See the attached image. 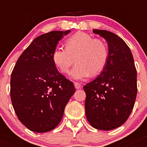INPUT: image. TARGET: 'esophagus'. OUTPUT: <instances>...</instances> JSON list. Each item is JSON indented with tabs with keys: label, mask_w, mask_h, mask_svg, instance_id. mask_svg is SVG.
Returning a JSON list of instances; mask_svg holds the SVG:
<instances>
[{
	"label": "esophagus",
	"mask_w": 147,
	"mask_h": 147,
	"mask_svg": "<svg viewBox=\"0 0 147 147\" xmlns=\"http://www.w3.org/2000/svg\"><path fill=\"white\" fill-rule=\"evenodd\" d=\"M74 85H75V88H76V89H79L82 87V85L78 82H74Z\"/></svg>",
	"instance_id": "obj_1"
}]
</instances>
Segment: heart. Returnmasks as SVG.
<instances>
[{
    "instance_id": "obj_1",
    "label": "heart",
    "mask_w": 147,
    "mask_h": 147,
    "mask_svg": "<svg viewBox=\"0 0 147 147\" xmlns=\"http://www.w3.org/2000/svg\"><path fill=\"white\" fill-rule=\"evenodd\" d=\"M65 49L56 48L52 55L53 63L62 73L67 74L74 63L71 78L82 80L97 75L105 68L107 57V47L102 40L93 39L85 33H77L65 41Z\"/></svg>"
}]
</instances>
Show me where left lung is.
I'll list each match as a JSON object with an SVG mask.
<instances>
[{"label":"left lung","instance_id":"8db88e82","mask_svg":"<svg viewBox=\"0 0 147 147\" xmlns=\"http://www.w3.org/2000/svg\"><path fill=\"white\" fill-rule=\"evenodd\" d=\"M93 33L105 38L108 57L100 75L84 86L88 121L98 130H110L125 123L137 93V69L130 48L118 36L103 30Z\"/></svg>","mask_w":147,"mask_h":147}]
</instances>
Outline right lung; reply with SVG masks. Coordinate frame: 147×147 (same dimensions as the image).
I'll use <instances>...</instances> for the list:
<instances>
[{"label":"right lung","mask_w":147,"mask_h":147,"mask_svg":"<svg viewBox=\"0 0 147 147\" xmlns=\"http://www.w3.org/2000/svg\"><path fill=\"white\" fill-rule=\"evenodd\" d=\"M70 30L39 36L23 52L10 78V98L20 121L29 130L45 133L62 120L75 93L71 81L59 73L52 55L58 42Z\"/></svg>","instance_id":"obj_1"}]
</instances>
